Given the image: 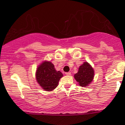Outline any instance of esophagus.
<instances>
[{
  "mask_svg": "<svg viewBox=\"0 0 125 125\" xmlns=\"http://www.w3.org/2000/svg\"><path fill=\"white\" fill-rule=\"evenodd\" d=\"M65 74H66V75H68V76H70V75H71V72H66L65 73Z\"/></svg>",
  "mask_w": 125,
  "mask_h": 125,
  "instance_id": "1",
  "label": "esophagus"
}]
</instances>
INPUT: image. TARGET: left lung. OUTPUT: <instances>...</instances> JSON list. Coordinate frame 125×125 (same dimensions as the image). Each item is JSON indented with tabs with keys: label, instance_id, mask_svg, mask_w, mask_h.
Segmentation results:
<instances>
[{
	"label": "left lung",
	"instance_id": "left-lung-1",
	"mask_svg": "<svg viewBox=\"0 0 125 125\" xmlns=\"http://www.w3.org/2000/svg\"><path fill=\"white\" fill-rule=\"evenodd\" d=\"M94 76V69L87 62H85L79 66L78 72L74 75L75 80L78 82L79 85L83 87H87L91 83Z\"/></svg>",
	"mask_w": 125,
	"mask_h": 125
}]
</instances>
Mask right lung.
Returning <instances> with one entry per match:
<instances>
[{"mask_svg": "<svg viewBox=\"0 0 125 125\" xmlns=\"http://www.w3.org/2000/svg\"><path fill=\"white\" fill-rule=\"evenodd\" d=\"M36 80L45 91H52L58 85L63 74L57 71L51 62L44 61L38 66L36 71Z\"/></svg>", "mask_w": 125, "mask_h": 125, "instance_id": "1", "label": "right lung"}]
</instances>
